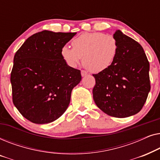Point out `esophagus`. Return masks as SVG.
<instances>
[{"instance_id":"34e87169","label":"esophagus","mask_w":160,"mask_h":160,"mask_svg":"<svg viewBox=\"0 0 160 160\" xmlns=\"http://www.w3.org/2000/svg\"><path fill=\"white\" fill-rule=\"evenodd\" d=\"M81 73H82V77H84V76H86L87 75V72L86 71H84V70H82V71H81Z\"/></svg>"}]
</instances>
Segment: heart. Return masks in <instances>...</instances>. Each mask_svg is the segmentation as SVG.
I'll list each match as a JSON object with an SVG mask.
<instances>
[{"label":"heart","mask_w":160,"mask_h":160,"mask_svg":"<svg viewBox=\"0 0 160 160\" xmlns=\"http://www.w3.org/2000/svg\"><path fill=\"white\" fill-rule=\"evenodd\" d=\"M73 48L62 46L60 54L65 63L76 68L83 58V64L94 73L108 69L117 58L119 44L114 37L103 32L81 34L72 41Z\"/></svg>","instance_id":"b5f03b06"}]
</instances>
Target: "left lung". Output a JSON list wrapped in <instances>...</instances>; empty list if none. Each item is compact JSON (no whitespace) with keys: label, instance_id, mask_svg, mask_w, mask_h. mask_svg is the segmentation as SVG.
Here are the masks:
<instances>
[{"label":"left lung","instance_id":"left-lung-1","mask_svg":"<svg viewBox=\"0 0 160 160\" xmlns=\"http://www.w3.org/2000/svg\"><path fill=\"white\" fill-rule=\"evenodd\" d=\"M119 44L114 62L93 74V99L111 117L125 118L141 110L151 89L149 62L143 47L119 30L113 34Z\"/></svg>","mask_w":160,"mask_h":160}]
</instances>
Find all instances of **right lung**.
Masks as SVG:
<instances>
[{
    "label": "right lung",
    "instance_id": "1",
    "mask_svg": "<svg viewBox=\"0 0 160 160\" xmlns=\"http://www.w3.org/2000/svg\"><path fill=\"white\" fill-rule=\"evenodd\" d=\"M76 34L43 30L29 37L15 54L11 73L13 103L29 121L50 123L68 107L82 75L65 63L60 50Z\"/></svg>",
    "mask_w": 160,
    "mask_h": 160
}]
</instances>
